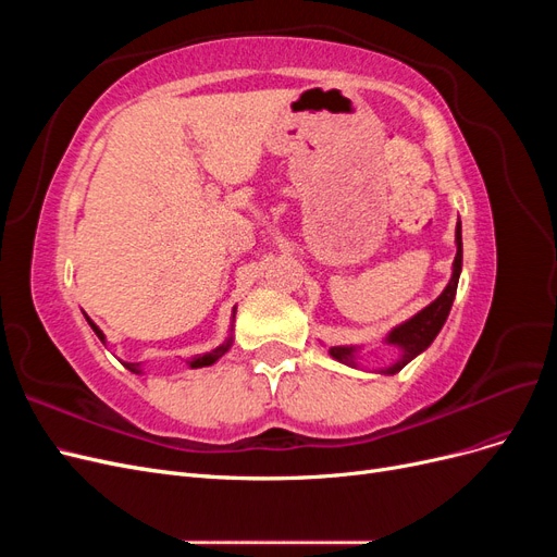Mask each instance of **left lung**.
Instances as JSON below:
<instances>
[{"mask_svg":"<svg viewBox=\"0 0 557 557\" xmlns=\"http://www.w3.org/2000/svg\"><path fill=\"white\" fill-rule=\"evenodd\" d=\"M455 246H458V252H455L453 260V274L450 281L444 288V293L436 297L432 305H428L423 311H418L416 315H411L409 320H404L397 327H393L385 336V344H391L399 350V358L391 364L379 369V374H397L407 367L416 356H420L434 339L436 334L442 332L446 318L450 313L453 299H455V290H458V281H460V272H462V227L458 223L455 227ZM358 352L360 346H332L330 356L334 360H339L344 364L358 367Z\"/></svg>","mask_w":557,"mask_h":557,"instance_id":"1","label":"left lung"}]
</instances>
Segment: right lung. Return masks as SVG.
I'll use <instances>...</instances> for the list:
<instances>
[{
	"label": "right lung",
	"mask_w": 557,
	"mask_h": 557,
	"mask_svg": "<svg viewBox=\"0 0 557 557\" xmlns=\"http://www.w3.org/2000/svg\"><path fill=\"white\" fill-rule=\"evenodd\" d=\"M234 313H237V311H234ZM234 313H232V320H234ZM86 320H88V325L92 327V332L99 336V342H102V344H107V336H104V332L102 330H99L95 323H92V320L86 315ZM230 346H232V334L227 336V339L221 344V346H215L213 350H209V352H205V356H195V358H190L188 360V364H190V369H199V367H209V364H213L215 360H221L223 356H225V352L230 350ZM127 369H129V372L132 374H141L144 372V369H141V362H123Z\"/></svg>",
	"instance_id": "right-lung-1"
}]
</instances>
